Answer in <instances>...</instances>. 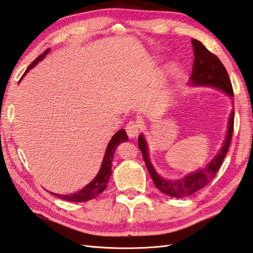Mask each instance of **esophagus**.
<instances>
[{
	"mask_svg": "<svg viewBox=\"0 0 253 253\" xmlns=\"http://www.w3.org/2000/svg\"><path fill=\"white\" fill-rule=\"evenodd\" d=\"M140 131V125L136 122H129L126 126V132L130 138H136Z\"/></svg>",
	"mask_w": 253,
	"mask_h": 253,
	"instance_id": "34e87169",
	"label": "esophagus"
}]
</instances>
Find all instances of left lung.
<instances>
[{"instance_id":"left-lung-1","label":"left lung","mask_w":253,"mask_h":253,"mask_svg":"<svg viewBox=\"0 0 253 253\" xmlns=\"http://www.w3.org/2000/svg\"><path fill=\"white\" fill-rule=\"evenodd\" d=\"M192 44L195 60L193 63V72L190 78L191 84L196 86H212L219 88V89L226 92L228 96L233 98L234 92L230 76H228L226 69L223 66L221 60L212 52H210L199 41L193 39ZM234 116L235 112L232 111L230 120H228L226 138L219 153L214 156L213 160L208 164L206 168L199 169L197 171L187 174L186 177L180 180H165L155 171L153 165L149 160L148 145H146L142 134H140L138 139V146L141 150V153H142L145 166L148 168V171L157 189L171 197L181 198L192 195V194L203 189L204 186H206L214 178L215 173L218 172L220 166L224 161V157L226 156L228 146L231 144L233 137Z\"/></svg>"}]
</instances>
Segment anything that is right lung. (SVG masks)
Instances as JSON below:
<instances>
[{
	"mask_svg": "<svg viewBox=\"0 0 253 253\" xmlns=\"http://www.w3.org/2000/svg\"><path fill=\"white\" fill-rule=\"evenodd\" d=\"M48 51H49V48H47L42 55L39 56L37 59H35L30 64V66H29V68L26 70L25 74L29 71V70L32 69L35 64L39 63V61L42 60ZM25 74H23L22 76H25ZM127 140H128V137H127V133L124 129H121V130H119L114 134L108 144L107 151H105V154L103 157L101 168H100L98 174L96 175V178L93 179L89 184L84 186L81 191H79L78 193L69 194V195H59V194H55V193H50V194H52V195H55L61 199H64V201L74 202V203L87 202V201H89V199H92L96 196H98L99 194H101L105 190V187H107V185L109 183V178H110L111 173H112L113 155H114V152H115L116 148L119 146L120 143L125 142V141H127Z\"/></svg>",
	"mask_w": 253,
	"mask_h": 253,
	"instance_id": "1",
	"label": "right lung"
}]
</instances>
